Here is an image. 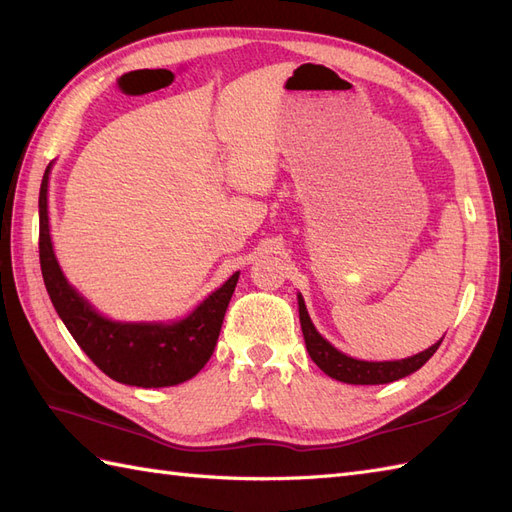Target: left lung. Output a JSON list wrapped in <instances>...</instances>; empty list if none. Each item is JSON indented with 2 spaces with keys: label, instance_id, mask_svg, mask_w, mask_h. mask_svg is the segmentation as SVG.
<instances>
[{
  "label": "left lung",
  "instance_id": "left-lung-1",
  "mask_svg": "<svg viewBox=\"0 0 512 512\" xmlns=\"http://www.w3.org/2000/svg\"><path fill=\"white\" fill-rule=\"evenodd\" d=\"M299 321H301L303 340H306V349L312 357V362L331 379L353 383V385H379V383H392V381L403 379L411 375V372L422 368L439 349L441 340H444L441 338L439 342L433 344L431 349H426L407 359H396V362H359V359H353L331 347L319 331L314 329L301 295H299Z\"/></svg>",
  "mask_w": 512,
  "mask_h": 512
}]
</instances>
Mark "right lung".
<instances>
[{"label":"right lung","mask_w":512,"mask_h":512,"mask_svg":"<svg viewBox=\"0 0 512 512\" xmlns=\"http://www.w3.org/2000/svg\"><path fill=\"white\" fill-rule=\"evenodd\" d=\"M49 168L40 183L38 198L40 271L53 308L75 342L107 377L118 383L165 388L196 377L215 351L239 273H234L222 288L178 323H114L103 319L84 297L77 295V290L68 286L55 260L47 217Z\"/></svg>","instance_id":"add662e5"}]
</instances>
